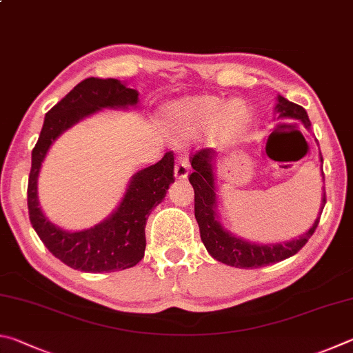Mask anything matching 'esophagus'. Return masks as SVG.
<instances>
[{
  "label": "esophagus",
  "instance_id": "1",
  "mask_svg": "<svg viewBox=\"0 0 353 353\" xmlns=\"http://www.w3.org/2000/svg\"><path fill=\"white\" fill-rule=\"evenodd\" d=\"M189 169H190V164H189L188 154L181 152L180 154H178V159H176V164H175V178H176V180H184V178H188Z\"/></svg>",
  "mask_w": 353,
  "mask_h": 353
}]
</instances>
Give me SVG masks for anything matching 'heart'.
Segmentation results:
<instances>
[{"label":"heart","mask_w":353,"mask_h":353,"mask_svg":"<svg viewBox=\"0 0 353 353\" xmlns=\"http://www.w3.org/2000/svg\"><path fill=\"white\" fill-rule=\"evenodd\" d=\"M246 110L240 103L226 105L215 97H190L167 105L161 116L170 134L190 138L220 122L223 133H232L246 122Z\"/></svg>","instance_id":"heart-1"}]
</instances>
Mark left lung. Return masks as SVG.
<instances>
[{
    "mask_svg": "<svg viewBox=\"0 0 353 353\" xmlns=\"http://www.w3.org/2000/svg\"><path fill=\"white\" fill-rule=\"evenodd\" d=\"M276 110L282 117H294L299 119L307 128H310V119L307 111L298 103L287 101L285 97H277ZM215 152L211 148H201L194 152L190 157L194 172L189 175V181L195 192V219L200 226V236L209 254L219 262L231 265L236 268H261L270 263H276L294 256L302 250L308 239L313 236L314 230L319 225V217L314 220L313 226L299 239L292 242H283L276 245H257L246 242V240L232 236L231 232L223 230L215 214V192H214V165L212 161ZM323 161V157H321ZM324 175V172H323ZM325 206V192L323 196V208ZM323 212V211H321ZM319 212V214H321Z\"/></svg>",
    "mask_w": 353,
    "mask_h": 353,
    "instance_id": "left-lung-1",
    "label": "left lung"
}]
</instances>
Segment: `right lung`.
<instances>
[{
  "instance_id": "obj_1",
  "label": "right lung",
  "mask_w": 353,
  "mask_h": 353,
  "mask_svg": "<svg viewBox=\"0 0 353 353\" xmlns=\"http://www.w3.org/2000/svg\"><path fill=\"white\" fill-rule=\"evenodd\" d=\"M138 103V91L116 79H85L74 86L45 116L39 141L32 150L28 183L29 220L46 248L61 262L85 273H110L134 267L144 257L145 223L152 209L165 196L175 181L173 152L157 164L133 175L119 208L91 230L68 232L52 225L39 208L37 180L43 159L59 136L83 117L101 108L128 107Z\"/></svg>"
}]
</instances>
